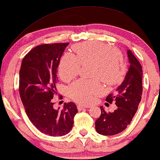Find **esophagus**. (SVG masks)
<instances>
[{"instance_id": "obj_1", "label": "esophagus", "mask_w": 160, "mask_h": 160, "mask_svg": "<svg viewBox=\"0 0 160 160\" xmlns=\"http://www.w3.org/2000/svg\"><path fill=\"white\" fill-rule=\"evenodd\" d=\"M89 108V106H83V105H78V109L80 111L83 108Z\"/></svg>"}]
</instances>
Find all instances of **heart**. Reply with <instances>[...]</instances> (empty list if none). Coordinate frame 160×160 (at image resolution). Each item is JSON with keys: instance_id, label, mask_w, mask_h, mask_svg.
Masks as SVG:
<instances>
[{"instance_id": "heart-1", "label": "heart", "mask_w": 160, "mask_h": 160, "mask_svg": "<svg viewBox=\"0 0 160 160\" xmlns=\"http://www.w3.org/2000/svg\"><path fill=\"white\" fill-rule=\"evenodd\" d=\"M76 55L64 54L60 60L58 72L61 78L69 80L78 75L80 64L92 62V74L100 78L105 82L114 85L120 82L126 73V63L121 52L109 44L88 41L74 46ZM104 91L99 78L81 79L70 85L68 93L73 100L89 103Z\"/></svg>"}]
</instances>
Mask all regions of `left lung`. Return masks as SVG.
Listing matches in <instances>:
<instances>
[{
	"instance_id": "left-lung-1",
	"label": "left lung",
	"mask_w": 160,
	"mask_h": 160,
	"mask_svg": "<svg viewBox=\"0 0 160 160\" xmlns=\"http://www.w3.org/2000/svg\"><path fill=\"white\" fill-rule=\"evenodd\" d=\"M127 54L130 66L125 80L114 94H110L106 99L109 103L115 102L117 108L114 112L107 113L100 106L101 115L95 122L97 132L104 136H112L124 131L131 123L141 101L142 66L131 50H128Z\"/></svg>"
}]
</instances>
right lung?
Returning a JSON list of instances; mask_svg holds the SVG:
<instances>
[{"label": "right lung", "instance_id": "right-lung-1", "mask_svg": "<svg viewBox=\"0 0 160 160\" xmlns=\"http://www.w3.org/2000/svg\"><path fill=\"white\" fill-rule=\"evenodd\" d=\"M68 43L42 44L33 48L22 60L19 92L26 113L32 124L43 134L62 137L72 128L78 108L73 102L61 110L54 108L57 94V72Z\"/></svg>", "mask_w": 160, "mask_h": 160}]
</instances>
